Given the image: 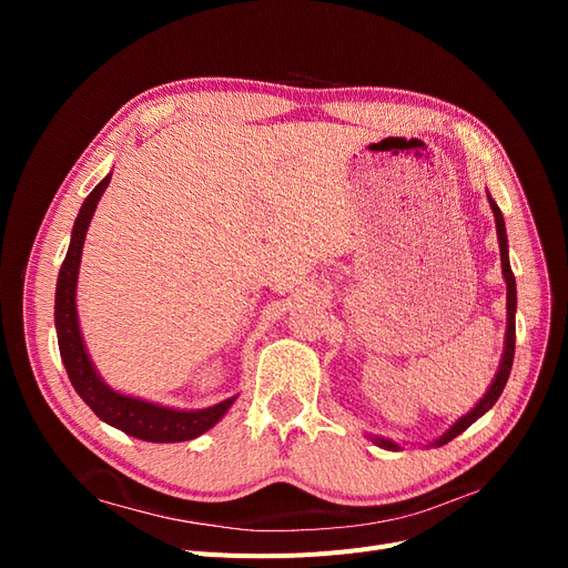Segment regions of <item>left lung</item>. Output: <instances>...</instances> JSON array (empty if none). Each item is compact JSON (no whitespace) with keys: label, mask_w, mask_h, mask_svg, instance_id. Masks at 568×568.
Here are the masks:
<instances>
[{"label":"left lung","mask_w":568,"mask_h":568,"mask_svg":"<svg viewBox=\"0 0 568 568\" xmlns=\"http://www.w3.org/2000/svg\"><path fill=\"white\" fill-rule=\"evenodd\" d=\"M488 203H490V211L495 215V230H497V244H500V263H503V277L507 284V332H505V346H503V357H500V365H497L495 372V379L490 382L488 390L484 393V398H480L467 415H462L448 432H443L434 443H428V448H440V445L450 443L455 436H459L462 432H467V428L478 419L484 417L486 412L497 403L500 398L505 384L509 379V372H511V363H514V341H517V280H514V272L509 265V244H507V227H505V217L503 211L497 209V203L493 201V196L488 194ZM367 438L379 445L384 450H403L400 443H395L393 438H384V436H372L367 434Z\"/></svg>","instance_id":"left-lung-1"}]
</instances>
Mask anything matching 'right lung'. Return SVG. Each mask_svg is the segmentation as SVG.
<instances>
[{"instance_id": "obj_1", "label": "right lung", "mask_w": 568, "mask_h": 568, "mask_svg": "<svg viewBox=\"0 0 568 568\" xmlns=\"http://www.w3.org/2000/svg\"><path fill=\"white\" fill-rule=\"evenodd\" d=\"M109 182L111 173L92 189V194L80 205V213L71 232V246H68L57 280L54 322L68 379H71L80 398L90 405V409L101 422L120 428V432L132 438L149 443H182L199 438L227 415V409L234 405L236 395L203 409H178L144 398H134V395L120 393L101 379V374L88 353V346H84L75 303L80 257L84 236H88L92 215L97 211V203L104 196Z\"/></svg>"}]
</instances>
